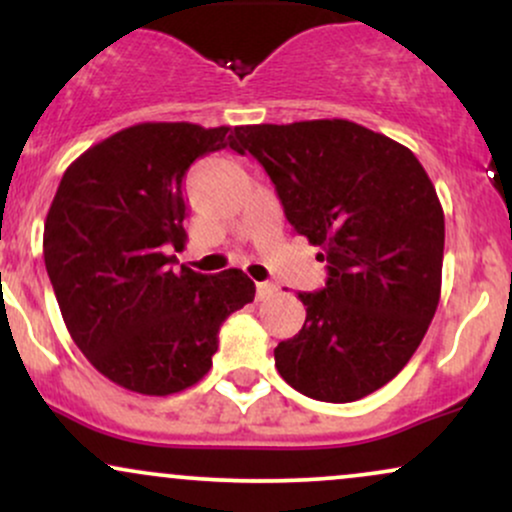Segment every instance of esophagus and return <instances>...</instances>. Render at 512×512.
Returning <instances> with one entry per match:
<instances>
[{
	"instance_id": "1",
	"label": "esophagus",
	"mask_w": 512,
	"mask_h": 512,
	"mask_svg": "<svg viewBox=\"0 0 512 512\" xmlns=\"http://www.w3.org/2000/svg\"><path fill=\"white\" fill-rule=\"evenodd\" d=\"M255 293L257 301H267V298H272L276 293V286L269 284V281H260V284H255Z\"/></svg>"
}]
</instances>
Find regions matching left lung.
Returning <instances> with one entry per match:
<instances>
[{"mask_svg": "<svg viewBox=\"0 0 512 512\" xmlns=\"http://www.w3.org/2000/svg\"><path fill=\"white\" fill-rule=\"evenodd\" d=\"M286 219L320 248L327 284L298 293L303 330L279 342L281 378L320 402H356L409 363L436 315L445 216L407 146L349 120L236 127Z\"/></svg>", "mask_w": 512, "mask_h": 512, "instance_id": "8db88e82", "label": "left lung"}]
</instances>
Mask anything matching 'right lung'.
Returning <instances> with one entry per match:
<instances>
[{"mask_svg":"<svg viewBox=\"0 0 512 512\" xmlns=\"http://www.w3.org/2000/svg\"><path fill=\"white\" fill-rule=\"evenodd\" d=\"M219 149L243 154L231 127L139 122L76 158L50 204L43 255L64 325L91 366L129 392L197 385L223 320L255 298L240 269L170 267L187 238L182 178Z\"/></svg>","mask_w":512,"mask_h":512,"instance_id":"obj_1","label":"right lung"}]
</instances>
